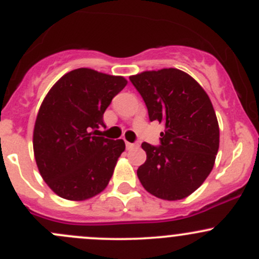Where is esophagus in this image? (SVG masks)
Listing matches in <instances>:
<instances>
[{
	"instance_id": "esophagus-1",
	"label": "esophagus",
	"mask_w": 259,
	"mask_h": 259,
	"mask_svg": "<svg viewBox=\"0 0 259 259\" xmlns=\"http://www.w3.org/2000/svg\"><path fill=\"white\" fill-rule=\"evenodd\" d=\"M126 148L129 149V150H132V149H138L139 148V144H135V143H126Z\"/></svg>"
}]
</instances>
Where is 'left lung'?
Returning a JSON list of instances; mask_svg holds the SVG:
<instances>
[{"label":"left lung","mask_w":259,"mask_h":259,"mask_svg":"<svg viewBox=\"0 0 259 259\" xmlns=\"http://www.w3.org/2000/svg\"><path fill=\"white\" fill-rule=\"evenodd\" d=\"M150 121L163 122L160 145L143 143L146 160L138 178L150 194L165 200L188 197L213 169L219 148L215 111L202 86L178 69L130 76Z\"/></svg>","instance_id":"left-lung-1"}]
</instances>
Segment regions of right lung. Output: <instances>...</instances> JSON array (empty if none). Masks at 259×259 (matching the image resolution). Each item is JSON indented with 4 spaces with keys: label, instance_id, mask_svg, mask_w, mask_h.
Wrapping results in <instances>:
<instances>
[{
    "label": "right lung",
    "instance_id": "add662e5",
    "mask_svg": "<svg viewBox=\"0 0 259 259\" xmlns=\"http://www.w3.org/2000/svg\"><path fill=\"white\" fill-rule=\"evenodd\" d=\"M127 81L95 70H72L49 91L33 129V153L41 177L59 197L85 200L109 184L122 139L96 137L104 113Z\"/></svg>",
    "mask_w": 259,
    "mask_h": 259
}]
</instances>
